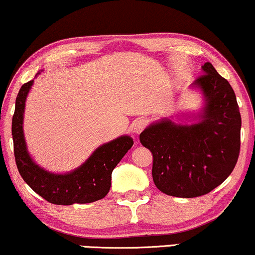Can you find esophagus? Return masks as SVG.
Listing matches in <instances>:
<instances>
[{
  "label": "esophagus",
  "instance_id": "1",
  "mask_svg": "<svg viewBox=\"0 0 255 255\" xmlns=\"http://www.w3.org/2000/svg\"><path fill=\"white\" fill-rule=\"evenodd\" d=\"M146 124H147L146 119H137V121L133 122V124H132V127H131V128H132V131L134 133L138 134V133L142 132L144 128H145Z\"/></svg>",
  "mask_w": 255,
  "mask_h": 255
}]
</instances>
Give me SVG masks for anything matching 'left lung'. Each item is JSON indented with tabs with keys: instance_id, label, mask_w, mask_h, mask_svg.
Wrapping results in <instances>:
<instances>
[{
	"instance_id": "8db88e82",
	"label": "left lung",
	"mask_w": 255,
	"mask_h": 255,
	"mask_svg": "<svg viewBox=\"0 0 255 255\" xmlns=\"http://www.w3.org/2000/svg\"><path fill=\"white\" fill-rule=\"evenodd\" d=\"M202 71L193 84L206 100L200 121L181 125L164 118L139 134L152 152L153 182L170 196L210 193L232 174L240 153L241 116L234 91L210 62Z\"/></svg>"
}]
</instances>
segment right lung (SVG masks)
I'll return each mask as SVG.
<instances>
[{"mask_svg": "<svg viewBox=\"0 0 255 255\" xmlns=\"http://www.w3.org/2000/svg\"><path fill=\"white\" fill-rule=\"evenodd\" d=\"M33 83L34 80L28 81L18 91L11 123L15 162L21 177L36 194L53 204L91 203L105 197L111 187L113 169L133 145V139L121 136L103 144L79 168L67 174L45 170L31 159L23 136L24 105Z\"/></svg>", "mask_w": 255, "mask_h": 255, "instance_id": "obj_1", "label": "right lung"}]
</instances>
